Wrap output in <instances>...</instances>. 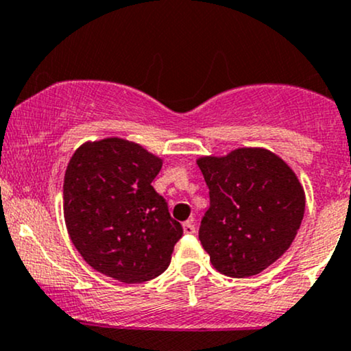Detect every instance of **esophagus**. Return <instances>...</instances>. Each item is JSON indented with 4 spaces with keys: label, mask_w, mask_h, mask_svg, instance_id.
Returning <instances> with one entry per match:
<instances>
[{
    "label": "esophagus",
    "mask_w": 351,
    "mask_h": 351,
    "mask_svg": "<svg viewBox=\"0 0 351 351\" xmlns=\"http://www.w3.org/2000/svg\"><path fill=\"white\" fill-rule=\"evenodd\" d=\"M183 231H184V234H193V232L196 231L193 219H189V221H186V223H183Z\"/></svg>",
    "instance_id": "esophagus-1"
}]
</instances>
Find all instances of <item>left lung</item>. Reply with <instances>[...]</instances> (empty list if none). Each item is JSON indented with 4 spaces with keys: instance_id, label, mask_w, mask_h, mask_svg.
<instances>
[{
    "instance_id": "8db88e82",
    "label": "left lung",
    "mask_w": 351,
    "mask_h": 351,
    "mask_svg": "<svg viewBox=\"0 0 351 351\" xmlns=\"http://www.w3.org/2000/svg\"><path fill=\"white\" fill-rule=\"evenodd\" d=\"M209 188L199 241L213 267L244 279L291 247L305 211L304 188L284 160L264 148H237L198 160Z\"/></svg>"
}]
</instances>
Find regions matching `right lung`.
Masks as SVG:
<instances>
[{
    "label": "right lung",
    "mask_w": 351,
    "mask_h": 351,
    "mask_svg": "<svg viewBox=\"0 0 351 351\" xmlns=\"http://www.w3.org/2000/svg\"><path fill=\"white\" fill-rule=\"evenodd\" d=\"M162 160L122 138L84 143L64 176V217L84 261L108 277L136 284L170 265L183 228L152 181Z\"/></svg>",
    "instance_id": "1"
}]
</instances>
